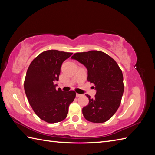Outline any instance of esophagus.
<instances>
[{
    "instance_id": "esophagus-1",
    "label": "esophagus",
    "mask_w": 155,
    "mask_h": 155,
    "mask_svg": "<svg viewBox=\"0 0 155 155\" xmlns=\"http://www.w3.org/2000/svg\"><path fill=\"white\" fill-rule=\"evenodd\" d=\"M82 95L81 94H76V97H80V96H81Z\"/></svg>"
}]
</instances>
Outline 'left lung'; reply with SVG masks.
I'll list each match as a JSON object with an SVG mask.
<instances>
[{"label":"left lung","instance_id":"8db88e82","mask_svg":"<svg viewBox=\"0 0 155 155\" xmlns=\"http://www.w3.org/2000/svg\"><path fill=\"white\" fill-rule=\"evenodd\" d=\"M71 58L87 68V80L96 91L94 98L87 95L89 102L82 109L84 117L91 122H105L120 107L124 91L122 72L113 59L101 51L76 53Z\"/></svg>","mask_w":155,"mask_h":155}]
</instances>
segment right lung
I'll return each instance as SVG.
<instances>
[{"instance_id": "1", "label": "right lung", "mask_w": 155, "mask_h": 155, "mask_svg": "<svg viewBox=\"0 0 155 155\" xmlns=\"http://www.w3.org/2000/svg\"><path fill=\"white\" fill-rule=\"evenodd\" d=\"M72 53L50 50L32 61L28 68L24 87L29 104L39 118L50 124L64 120L68 107L76 97L73 91L55 88L62 63Z\"/></svg>"}]
</instances>
